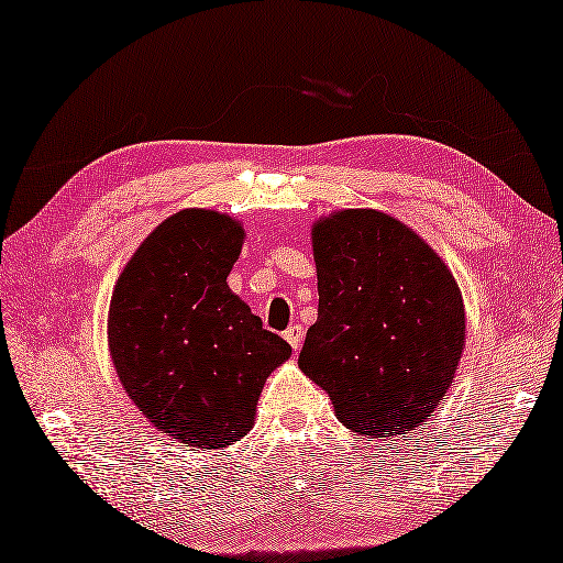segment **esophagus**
<instances>
[{"instance_id":"obj_1","label":"esophagus","mask_w":563,"mask_h":563,"mask_svg":"<svg viewBox=\"0 0 563 563\" xmlns=\"http://www.w3.org/2000/svg\"><path fill=\"white\" fill-rule=\"evenodd\" d=\"M285 340H288V344L292 346V350L298 352L300 346H302V340H305V327L302 324L288 327V330H285Z\"/></svg>"}]
</instances>
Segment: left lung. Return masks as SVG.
Segmentation results:
<instances>
[{"label": "left lung", "mask_w": 563, "mask_h": 563, "mask_svg": "<svg viewBox=\"0 0 563 563\" xmlns=\"http://www.w3.org/2000/svg\"><path fill=\"white\" fill-rule=\"evenodd\" d=\"M317 322L300 369L350 431H416L451 388L465 350L455 275L418 233L379 209H340L312 223Z\"/></svg>", "instance_id": "8db88e82"}]
</instances>
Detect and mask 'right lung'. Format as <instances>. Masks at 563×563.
I'll return each instance as SVG.
<instances>
[{"instance_id":"1","label":"right lung","mask_w":563,"mask_h":563,"mask_svg":"<svg viewBox=\"0 0 563 563\" xmlns=\"http://www.w3.org/2000/svg\"><path fill=\"white\" fill-rule=\"evenodd\" d=\"M243 223L172 213L132 253L108 310L118 379L145 421L189 448H227L253 428L273 369L292 354L229 288Z\"/></svg>"}]
</instances>
